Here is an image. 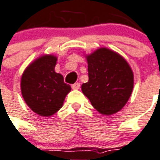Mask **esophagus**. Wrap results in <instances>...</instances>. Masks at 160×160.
<instances>
[{"label":"esophagus","mask_w":160,"mask_h":160,"mask_svg":"<svg viewBox=\"0 0 160 160\" xmlns=\"http://www.w3.org/2000/svg\"><path fill=\"white\" fill-rule=\"evenodd\" d=\"M80 88V84L79 82H77V83H74L72 85V89H74V90H76V89H79Z\"/></svg>","instance_id":"34e87169"}]
</instances>
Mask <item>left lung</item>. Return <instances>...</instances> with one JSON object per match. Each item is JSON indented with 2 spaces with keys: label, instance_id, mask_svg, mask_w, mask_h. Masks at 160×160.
<instances>
[{
  "label": "left lung",
  "instance_id": "1",
  "mask_svg": "<svg viewBox=\"0 0 160 160\" xmlns=\"http://www.w3.org/2000/svg\"><path fill=\"white\" fill-rule=\"evenodd\" d=\"M88 78L81 90L92 106L104 115L120 111L133 88V72L119 53L102 48L86 56Z\"/></svg>",
  "mask_w": 160,
  "mask_h": 160
}]
</instances>
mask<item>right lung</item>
Here are the masks:
<instances>
[{"mask_svg": "<svg viewBox=\"0 0 160 160\" xmlns=\"http://www.w3.org/2000/svg\"><path fill=\"white\" fill-rule=\"evenodd\" d=\"M54 55L39 57L25 69L21 80L23 99L30 109L43 117L54 114L63 106L71 87L54 71Z\"/></svg>", "mask_w": 160, "mask_h": 160, "instance_id": "obj_1", "label": "right lung"}]
</instances>
